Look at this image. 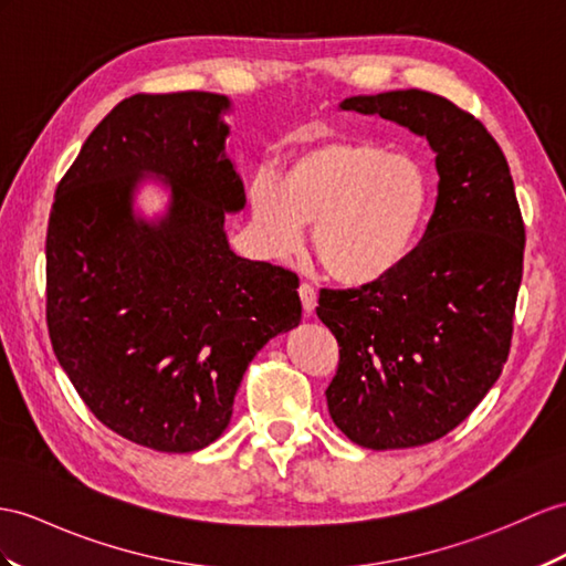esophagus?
Here are the masks:
<instances>
[{
	"label": "esophagus",
	"instance_id": "esophagus-1",
	"mask_svg": "<svg viewBox=\"0 0 566 566\" xmlns=\"http://www.w3.org/2000/svg\"><path fill=\"white\" fill-rule=\"evenodd\" d=\"M297 293H300V300H302V310L312 314L316 310V291H314V287L310 283H302L297 287Z\"/></svg>",
	"mask_w": 566,
	"mask_h": 566
}]
</instances>
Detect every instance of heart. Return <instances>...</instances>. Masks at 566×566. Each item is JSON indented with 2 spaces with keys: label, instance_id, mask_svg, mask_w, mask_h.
Masks as SVG:
<instances>
[{
  "label": "heart",
  "instance_id": "1",
  "mask_svg": "<svg viewBox=\"0 0 566 566\" xmlns=\"http://www.w3.org/2000/svg\"><path fill=\"white\" fill-rule=\"evenodd\" d=\"M256 223L279 254L312 228L314 254L346 285L387 279L408 259L430 206V177L408 154L371 142L314 139L285 163L279 185L250 189Z\"/></svg>",
  "mask_w": 566,
  "mask_h": 566
}]
</instances>
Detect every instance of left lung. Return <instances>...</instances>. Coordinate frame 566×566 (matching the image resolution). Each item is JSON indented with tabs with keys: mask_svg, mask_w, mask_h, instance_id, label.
<instances>
[{
	"mask_svg": "<svg viewBox=\"0 0 566 566\" xmlns=\"http://www.w3.org/2000/svg\"><path fill=\"white\" fill-rule=\"evenodd\" d=\"M343 109L391 119L437 154V203L420 244L387 279L319 293L338 340L331 420L367 449L430 444L461 424L500 379L512 348L523 228L500 144L442 95H353Z\"/></svg>",
	"mask_w": 566,
	"mask_h": 566,
	"instance_id": "left-lung-1",
	"label": "left lung"
}]
</instances>
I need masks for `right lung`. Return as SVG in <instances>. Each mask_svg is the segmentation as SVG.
<instances>
[{
    "label": "right lung",
    "mask_w": 566,
    "mask_h": 566,
    "mask_svg": "<svg viewBox=\"0 0 566 566\" xmlns=\"http://www.w3.org/2000/svg\"><path fill=\"white\" fill-rule=\"evenodd\" d=\"M226 95L136 93L91 132L48 223V331L115 434L189 453L226 432L244 369L300 324L297 275L230 250L244 185L226 156ZM144 171L171 187L156 224L130 209Z\"/></svg>",
    "instance_id": "add662e5"
}]
</instances>
